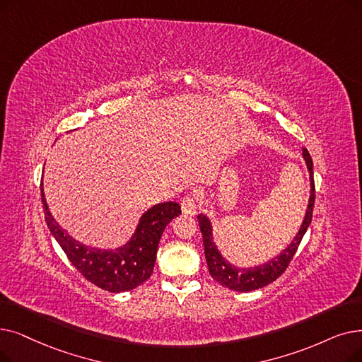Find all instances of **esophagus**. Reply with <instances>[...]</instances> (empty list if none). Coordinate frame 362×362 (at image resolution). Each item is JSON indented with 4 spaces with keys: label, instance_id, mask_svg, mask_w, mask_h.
Segmentation results:
<instances>
[{
    "label": "esophagus",
    "instance_id": "34e87169",
    "mask_svg": "<svg viewBox=\"0 0 362 362\" xmlns=\"http://www.w3.org/2000/svg\"><path fill=\"white\" fill-rule=\"evenodd\" d=\"M182 211L187 216H194L197 213V198L194 195H186L182 202Z\"/></svg>",
    "mask_w": 362,
    "mask_h": 362
}]
</instances>
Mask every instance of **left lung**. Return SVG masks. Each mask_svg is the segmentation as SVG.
I'll return each instance as SVG.
<instances>
[{"mask_svg": "<svg viewBox=\"0 0 362 362\" xmlns=\"http://www.w3.org/2000/svg\"><path fill=\"white\" fill-rule=\"evenodd\" d=\"M303 158L309 171L310 179V197L309 204L306 209V214L302 222L300 229H298L297 235L291 244H288L287 248H284L281 253L268 260L266 263L257 264L255 268H237V266L230 264L217 250L214 241H213V228L207 216L198 214V223L202 233L204 241V253H206V260L209 266L210 275L222 284L223 287H228L235 291H253L257 288H262L264 286L271 284L278 276L284 274V271L288 268V263L291 262L293 256L296 255L297 247L300 244L303 235L306 233L310 222H312V211H313V202H315V183H313V163L308 149L303 148Z\"/></svg>", "mask_w": 362, "mask_h": 362, "instance_id": "obj_1", "label": "left lung"}]
</instances>
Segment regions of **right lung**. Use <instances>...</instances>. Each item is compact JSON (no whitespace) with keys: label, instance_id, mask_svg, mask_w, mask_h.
I'll list each match as a JSON object with an SVG mask.
<instances>
[{"label":"right lung","instance_id":"1","mask_svg":"<svg viewBox=\"0 0 362 362\" xmlns=\"http://www.w3.org/2000/svg\"><path fill=\"white\" fill-rule=\"evenodd\" d=\"M41 201L47 226L75 269L91 284L109 293L130 291L144 284L152 275L156 250L165 226L182 214L180 206L175 201L156 204L140 217L136 232L127 244L115 250H100L75 241L56 223L45 202L42 182Z\"/></svg>","mask_w":362,"mask_h":362}]
</instances>
